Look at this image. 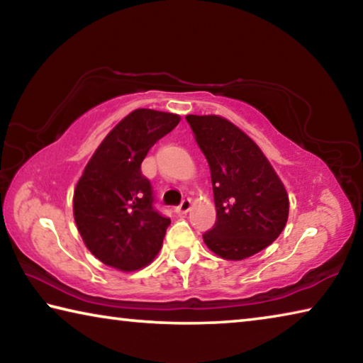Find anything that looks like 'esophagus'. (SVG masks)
<instances>
[{
  "mask_svg": "<svg viewBox=\"0 0 363 363\" xmlns=\"http://www.w3.org/2000/svg\"><path fill=\"white\" fill-rule=\"evenodd\" d=\"M190 206H192V201H190V199H184L181 201V205L176 208V213L177 214H186L190 210Z\"/></svg>",
  "mask_w": 363,
  "mask_h": 363,
  "instance_id": "esophagus-1",
  "label": "esophagus"
}]
</instances>
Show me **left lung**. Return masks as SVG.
<instances>
[{
    "label": "left lung",
    "mask_w": 363,
    "mask_h": 363,
    "mask_svg": "<svg viewBox=\"0 0 363 363\" xmlns=\"http://www.w3.org/2000/svg\"><path fill=\"white\" fill-rule=\"evenodd\" d=\"M186 120L211 169L216 224L203 233V242L223 259H247L285 229L286 189L255 140L232 121L219 115Z\"/></svg>",
    "instance_id": "left-lung-1"
}]
</instances>
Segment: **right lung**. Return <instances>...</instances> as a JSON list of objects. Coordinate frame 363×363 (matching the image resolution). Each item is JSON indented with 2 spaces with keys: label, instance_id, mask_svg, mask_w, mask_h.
<instances>
[{
  "label": "right lung",
  "instance_id": "1",
  "mask_svg": "<svg viewBox=\"0 0 363 363\" xmlns=\"http://www.w3.org/2000/svg\"><path fill=\"white\" fill-rule=\"evenodd\" d=\"M179 121L177 113L133 110L86 163L73 192V218L86 248L108 267L134 272L149 266L162 248L171 220L153 210L140 163Z\"/></svg>",
  "mask_w": 363,
  "mask_h": 363
}]
</instances>
